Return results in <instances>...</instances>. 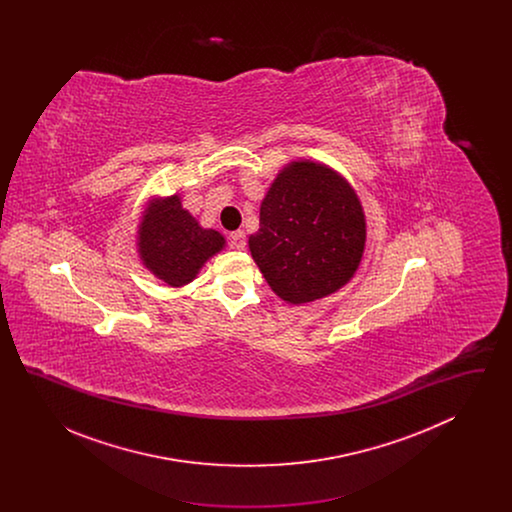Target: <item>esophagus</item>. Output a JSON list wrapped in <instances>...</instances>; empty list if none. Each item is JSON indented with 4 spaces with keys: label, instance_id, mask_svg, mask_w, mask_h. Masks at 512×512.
<instances>
[{
    "label": "esophagus",
    "instance_id": "1",
    "mask_svg": "<svg viewBox=\"0 0 512 512\" xmlns=\"http://www.w3.org/2000/svg\"><path fill=\"white\" fill-rule=\"evenodd\" d=\"M230 244L236 249H244L245 247V232L244 230H236L230 234Z\"/></svg>",
    "mask_w": 512,
    "mask_h": 512
}]
</instances>
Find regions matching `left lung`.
<instances>
[{"label": "left lung", "mask_w": 512, "mask_h": 512, "mask_svg": "<svg viewBox=\"0 0 512 512\" xmlns=\"http://www.w3.org/2000/svg\"><path fill=\"white\" fill-rule=\"evenodd\" d=\"M247 244L272 292L290 305L311 303L341 290L361 267L365 209L340 172L293 159L270 182Z\"/></svg>", "instance_id": "8db88e82"}]
</instances>
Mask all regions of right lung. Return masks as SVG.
Wrapping results in <instances>:
<instances>
[{
  "instance_id": "obj_1",
  "label": "right lung",
  "mask_w": 512,
  "mask_h": 512,
  "mask_svg": "<svg viewBox=\"0 0 512 512\" xmlns=\"http://www.w3.org/2000/svg\"><path fill=\"white\" fill-rule=\"evenodd\" d=\"M226 247L219 230L203 228L182 207L180 194L149 197L138 222L136 251L155 278L171 288L194 282L209 259Z\"/></svg>"
}]
</instances>
